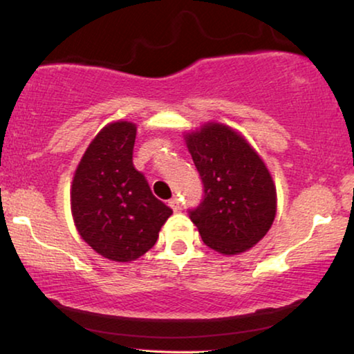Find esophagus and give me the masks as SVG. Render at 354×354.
<instances>
[{"label": "esophagus", "instance_id": "esophagus-1", "mask_svg": "<svg viewBox=\"0 0 354 354\" xmlns=\"http://www.w3.org/2000/svg\"><path fill=\"white\" fill-rule=\"evenodd\" d=\"M168 205H170V208L173 211H178L179 208H181V207H179V200L176 197H173L171 200H168Z\"/></svg>", "mask_w": 354, "mask_h": 354}]
</instances>
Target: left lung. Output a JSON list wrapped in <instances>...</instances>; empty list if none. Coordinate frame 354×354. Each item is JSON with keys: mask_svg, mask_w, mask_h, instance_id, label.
<instances>
[{"mask_svg": "<svg viewBox=\"0 0 354 354\" xmlns=\"http://www.w3.org/2000/svg\"><path fill=\"white\" fill-rule=\"evenodd\" d=\"M184 141L203 183L191 211L203 243L224 256L241 254L267 235L277 214V187L266 162L240 131L207 122Z\"/></svg>", "mask_w": 354, "mask_h": 354, "instance_id": "8db88e82", "label": "left lung"}]
</instances>
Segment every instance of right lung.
<instances>
[{
  "label": "right lung",
  "mask_w": 354,
  "mask_h": 354,
  "mask_svg": "<svg viewBox=\"0 0 354 354\" xmlns=\"http://www.w3.org/2000/svg\"><path fill=\"white\" fill-rule=\"evenodd\" d=\"M136 125H104L84 152L71 183V214L81 239L100 256L131 262L151 250L173 211L152 195L133 167Z\"/></svg>",
  "instance_id": "1"
}]
</instances>
